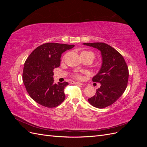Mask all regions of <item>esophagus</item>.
Listing matches in <instances>:
<instances>
[{"mask_svg": "<svg viewBox=\"0 0 147 147\" xmlns=\"http://www.w3.org/2000/svg\"><path fill=\"white\" fill-rule=\"evenodd\" d=\"M71 83V84H77V85H80V86H82V85H83V83H80V82H74V81H72L70 82Z\"/></svg>", "mask_w": 147, "mask_h": 147, "instance_id": "34e87169", "label": "esophagus"}]
</instances>
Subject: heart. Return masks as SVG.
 I'll use <instances>...</instances> for the list:
<instances>
[{
  "mask_svg": "<svg viewBox=\"0 0 147 147\" xmlns=\"http://www.w3.org/2000/svg\"><path fill=\"white\" fill-rule=\"evenodd\" d=\"M80 56H91L92 57V59H94V53L91 51H83L80 53ZM74 77L77 78H80L81 77L80 75L76 74L74 75Z\"/></svg>",
  "mask_w": 147,
  "mask_h": 147,
  "instance_id": "1",
  "label": "heart"
}]
</instances>
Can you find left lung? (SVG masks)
I'll list each match as a JSON object with an SVG mask.
<instances>
[{
  "instance_id": "left-lung-1",
  "label": "left lung",
  "mask_w": 147,
  "mask_h": 147,
  "mask_svg": "<svg viewBox=\"0 0 147 147\" xmlns=\"http://www.w3.org/2000/svg\"><path fill=\"white\" fill-rule=\"evenodd\" d=\"M83 45L95 48L100 51L101 67L92 81L100 83L96 94L88 102L96 108L103 109L116 102L127 87L129 70L123 56L115 48L104 43H84Z\"/></svg>"
}]
</instances>
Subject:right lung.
I'll use <instances>...</instances> for the list:
<instances>
[{
  "instance_id": "add662e5",
  "label": "right lung",
  "mask_w": 147,
  "mask_h": 147,
  "mask_svg": "<svg viewBox=\"0 0 147 147\" xmlns=\"http://www.w3.org/2000/svg\"><path fill=\"white\" fill-rule=\"evenodd\" d=\"M74 45L47 43L38 47L26 59L23 81L30 97L48 108L59 105L65 99L66 82L54 83L53 70L60 65L61 55Z\"/></svg>"
}]
</instances>
